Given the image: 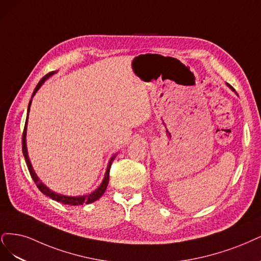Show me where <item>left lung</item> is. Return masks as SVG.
Wrapping results in <instances>:
<instances>
[{"instance_id": "1", "label": "left lung", "mask_w": 261, "mask_h": 261, "mask_svg": "<svg viewBox=\"0 0 261 261\" xmlns=\"http://www.w3.org/2000/svg\"><path fill=\"white\" fill-rule=\"evenodd\" d=\"M229 87H230V86H229Z\"/></svg>"}]
</instances>
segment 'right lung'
I'll use <instances>...</instances> for the list:
<instances>
[{"label":"right lung","mask_w":261,"mask_h":261,"mask_svg":"<svg viewBox=\"0 0 261 261\" xmlns=\"http://www.w3.org/2000/svg\"><path fill=\"white\" fill-rule=\"evenodd\" d=\"M52 73H47L46 75H44L43 78H42L39 83L37 85L35 91H33L32 93V97L33 95H35L37 93V91L41 88V86L43 85L44 81L51 75ZM30 105H31V99L29 102V105H28V112H27V119H26V123H24V129H23V133H22V154L24 156V159H26V163H27V166H28V169H29V172L31 174V178L33 179V181H35L36 186L38 187V189L43 193L44 195L51 197L52 199L56 200V201H60V203L62 204H65V205H71V206H78V205H83V204H90V203H93V201L97 200L100 196H102L106 189H107V186H108V181H109V170H111V166L113 164V161L115 159L116 155L113 156L111 158V161H109L108 163V166H107V169H106V172H105V176L103 179V182L100 183V186L94 191L92 192L91 194H88V195H83V196H66V195H62V194H58V193H55L53 191L49 190L47 187H45L43 183H42L39 178L37 176L35 170H33V168L31 166V163H30V159H29V156H28V152H27V144H26V133H27V122H28V115H29V112H30Z\"/></svg>","instance_id":"1"}]
</instances>
